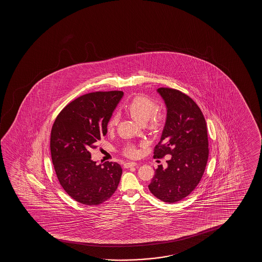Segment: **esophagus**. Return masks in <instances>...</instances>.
Wrapping results in <instances>:
<instances>
[{"mask_svg": "<svg viewBox=\"0 0 262 262\" xmlns=\"http://www.w3.org/2000/svg\"><path fill=\"white\" fill-rule=\"evenodd\" d=\"M137 165H138V164L135 163V162H128V163H125V164H124V167H125V168H129V167L136 166Z\"/></svg>", "mask_w": 262, "mask_h": 262, "instance_id": "1", "label": "esophagus"}]
</instances>
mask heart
<instances>
[{
  "instance_id": "obj_1",
  "label": "heart",
  "mask_w": 262,
  "mask_h": 262,
  "mask_svg": "<svg viewBox=\"0 0 262 262\" xmlns=\"http://www.w3.org/2000/svg\"><path fill=\"white\" fill-rule=\"evenodd\" d=\"M156 109H157V105L155 104L154 101L151 100L147 97L139 96L135 97L127 105L126 112L139 124L145 125L147 122L148 129L156 132L161 129L165 122V118L161 115H155ZM117 122H118L117 115H113L108 122V129H113L117 124ZM124 154L129 158H134L138 154V151L133 145H129L125 147Z\"/></svg>"
}]
</instances>
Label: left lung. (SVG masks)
<instances>
[{
	"label": "left lung",
	"mask_w": 262,
	"mask_h": 262,
	"mask_svg": "<svg viewBox=\"0 0 262 262\" xmlns=\"http://www.w3.org/2000/svg\"><path fill=\"white\" fill-rule=\"evenodd\" d=\"M166 107V119L154 158L171 155L167 167L158 165L148 189L155 197L173 203L197 187L208 158L207 124L197 104L179 90H157Z\"/></svg>",
	"instance_id": "8db88e82"
}]
</instances>
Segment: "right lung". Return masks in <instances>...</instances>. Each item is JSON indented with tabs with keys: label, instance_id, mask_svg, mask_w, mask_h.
Returning <instances> with one entry per match:
<instances>
[{
	"label": "right lung",
	"instance_id": "add662e5",
	"mask_svg": "<svg viewBox=\"0 0 262 262\" xmlns=\"http://www.w3.org/2000/svg\"><path fill=\"white\" fill-rule=\"evenodd\" d=\"M123 97L122 91L86 94L67 104L51 130L52 161L58 180L71 197L95 206L115 193L122 176L117 163L97 165L90 150L107 133V124Z\"/></svg>",
	"mask_w": 262,
	"mask_h": 262
}]
</instances>
